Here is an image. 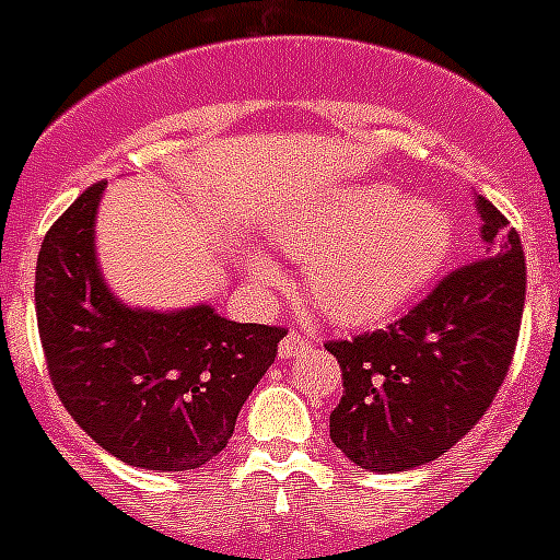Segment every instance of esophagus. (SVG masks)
Masks as SVG:
<instances>
[{"instance_id":"1","label":"esophagus","mask_w":560,"mask_h":560,"mask_svg":"<svg viewBox=\"0 0 560 560\" xmlns=\"http://www.w3.org/2000/svg\"><path fill=\"white\" fill-rule=\"evenodd\" d=\"M307 348H311V339H307V336H304V334H299V330H290V334L284 336V339H281L279 357L293 359V357H299V353L307 351Z\"/></svg>"}]
</instances>
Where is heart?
Returning a JSON list of instances; mask_svg holds the SVG:
<instances>
[{
  "label": "heart",
  "mask_w": 560,
  "mask_h": 560,
  "mask_svg": "<svg viewBox=\"0 0 560 560\" xmlns=\"http://www.w3.org/2000/svg\"><path fill=\"white\" fill-rule=\"evenodd\" d=\"M284 253L304 261V293L339 325H374L402 311L445 267L454 221L434 198L390 184L336 189L279 226ZM247 270L272 284L279 270L261 256Z\"/></svg>",
  "instance_id": "b5f03b06"
}]
</instances>
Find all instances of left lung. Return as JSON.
<instances>
[{
	"label": "left lung",
	"mask_w": 560,
	"mask_h": 560,
	"mask_svg": "<svg viewBox=\"0 0 560 560\" xmlns=\"http://www.w3.org/2000/svg\"><path fill=\"white\" fill-rule=\"evenodd\" d=\"M475 203L483 256L385 330L325 345L345 385L330 440L362 469L394 475L438 460L475 429L512 365L526 256L501 209L483 195Z\"/></svg>",
	"instance_id": "obj_1"
}]
</instances>
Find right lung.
Here are the masks:
<instances>
[{"label": "right lung", "mask_w": 560, "mask_h": 560, "mask_svg": "<svg viewBox=\"0 0 560 560\" xmlns=\"http://www.w3.org/2000/svg\"><path fill=\"white\" fill-rule=\"evenodd\" d=\"M103 189L89 186L54 221L36 258V325L54 390L117 460L201 469L226 448L288 330L230 322L209 304L158 313L115 299L94 256Z\"/></svg>", "instance_id": "right-lung-1"}]
</instances>
